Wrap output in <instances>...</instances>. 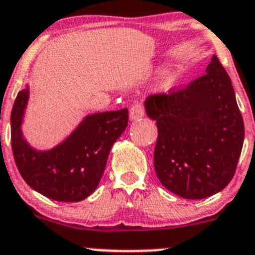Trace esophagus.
<instances>
[{"label": "esophagus", "mask_w": 255, "mask_h": 255, "mask_svg": "<svg viewBox=\"0 0 255 255\" xmlns=\"http://www.w3.org/2000/svg\"><path fill=\"white\" fill-rule=\"evenodd\" d=\"M144 106L142 103H135V105L132 106L129 111V118L132 121H139L140 118L144 117Z\"/></svg>", "instance_id": "34e87169"}]
</instances>
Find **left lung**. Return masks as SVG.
<instances>
[{"label": "left lung", "mask_w": 255, "mask_h": 255, "mask_svg": "<svg viewBox=\"0 0 255 255\" xmlns=\"http://www.w3.org/2000/svg\"><path fill=\"white\" fill-rule=\"evenodd\" d=\"M206 72L185 87L149 96L144 102L158 127V179L185 199H203L224 189L243 148V118L231 78L216 54Z\"/></svg>", "instance_id": "obj_1"}]
</instances>
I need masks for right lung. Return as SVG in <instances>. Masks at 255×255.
I'll return each mask as SVG.
<instances>
[{
    "mask_svg": "<svg viewBox=\"0 0 255 255\" xmlns=\"http://www.w3.org/2000/svg\"><path fill=\"white\" fill-rule=\"evenodd\" d=\"M28 93V87L19 91L11 112L12 152L22 178L53 201H83L100 184L111 148L128 125V110L87 116L61 144L37 150L21 130Z\"/></svg>",
    "mask_w": 255,
    "mask_h": 255,
    "instance_id": "add662e5",
    "label": "right lung"
}]
</instances>
